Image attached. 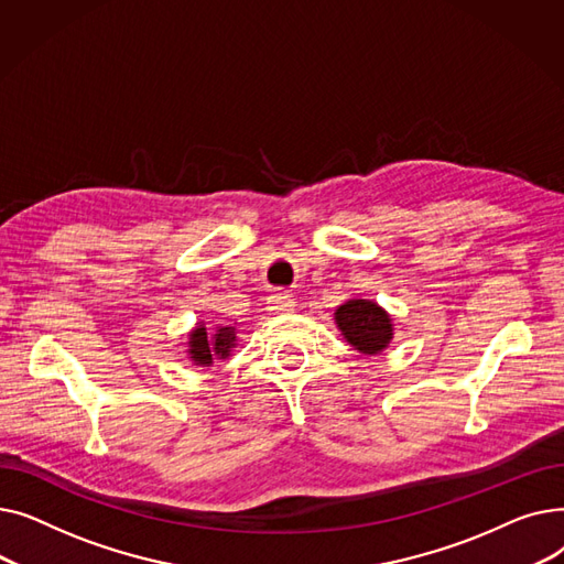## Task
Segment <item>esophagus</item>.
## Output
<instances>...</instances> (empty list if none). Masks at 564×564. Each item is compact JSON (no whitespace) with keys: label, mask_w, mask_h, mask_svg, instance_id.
<instances>
[{"label":"esophagus","mask_w":564,"mask_h":564,"mask_svg":"<svg viewBox=\"0 0 564 564\" xmlns=\"http://www.w3.org/2000/svg\"><path fill=\"white\" fill-rule=\"evenodd\" d=\"M294 302L288 297L285 292H272L270 297H267V311L272 313H283V311H292Z\"/></svg>","instance_id":"esophagus-1"}]
</instances>
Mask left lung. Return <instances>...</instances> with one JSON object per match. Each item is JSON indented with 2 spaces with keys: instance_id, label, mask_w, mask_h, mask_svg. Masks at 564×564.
<instances>
[{
  "instance_id": "1",
  "label": "left lung",
  "mask_w": 564,
  "mask_h": 564,
  "mask_svg": "<svg viewBox=\"0 0 564 564\" xmlns=\"http://www.w3.org/2000/svg\"><path fill=\"white\" fill-rule=\"evenodd\" d=\"M345 340L368 357L383 351L393 340L391 315L370 300H349L334 313Z\"/></svg>"
}]
</instances>
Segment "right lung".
<instances>
[{
	"label": "right lung",
	"instance_id": "right-lung-1",
	"mask_svg": "<svg viewBox=\"0 0 564 564\" xmlns=\"http://www.w3.org/2000/svg\"><path fill=\"white\" fill-rule=\"evenodd\" d=\"M237 343V329L235 327H217V332L210 336L203 324L189 334V359L196 366H213L215 359H228L230 351Z\"/></svg>",
	"mask_w": 564,
	"mask_h": 564
}]
</instances>
